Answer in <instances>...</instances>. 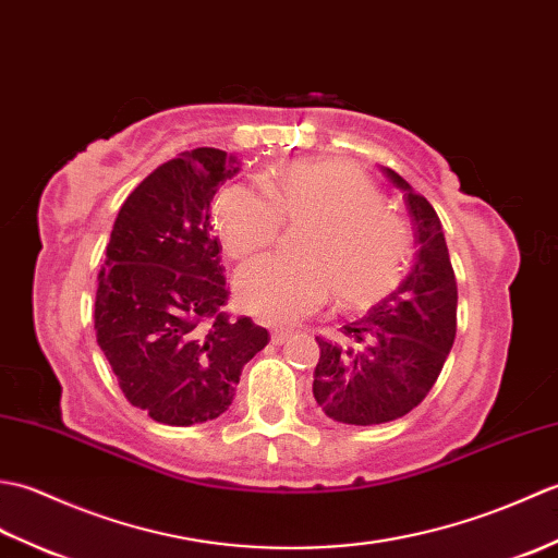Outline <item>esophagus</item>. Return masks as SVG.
<instances>
[{
    "label": "esophagus",
    "mask_w": 558,
    "mask_h": 558,
    "mask_svg": "<svg viewBox=\"0 0 558 558\" xmlns=\"http://www.w3.org/2000/svg\"><path fill=\"white\" fill-rule=\"evenodd\" d=\"M292 338V330H288V328H276L270 333V340H272V345H286V342Z\"/></svg>",
    "instance_id": "1"
}]
</instances>
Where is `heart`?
Here are the masks:
<instances>
[{"label": "heart", "instance_id": "1", "mask_svg": "<svg viewBox=\"0 0 558 558\" xmlns=\"http://www.w3.org/2000/svg\"><path fill=\"white\" fill-rule=\"evenodd\" d=\"M266 196L228 186L213 208L220 242L232 258H252L278 240L280 222L312 225L300 258H260L236 272L240 306L260 322L290 324L324 306L330 290L345 306L388 298L405 278L412 240L388 216L369 177L338 160H294L264 182Z\"/></svg>", "mask_w": 558, "mask_h": 558}]
</instances>
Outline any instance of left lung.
Listing matches in <instances>:
<instances>
[{
	"mask_svg": "<svg viewBox=\"0 0 558 558\" xmlns=\"http://www.w3.org/2000/svg\"><path fill=\"white\" fill-rule=\"evenodd\" d=\"M381 170L408 201L414 264L388 298L340 328L345 342L316 338L314 398L326 417L354 426L393 422L417 408L456 340L458 286L441 220L398 172Z\"/></svg>",
	"mask_w": 558,
	"mask_h": 558,
	"instance_id": "1",
	"label": "left lung"
}]
</instances>
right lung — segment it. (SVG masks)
<instances>
[{
    "mask_svg": "<svg viewBox=\"0 0 558 558\" xmlns=\"http://www.w3.org/2000/svg\"><path fill=\"white\" fill-rule=\"evenodd\" d=\"M242 170L218 148L162 162L126 196L98 276L96 338L134 408L192 426L232 405L268 330L222 312L228 286L210 201Z\"/></svg>",
    "mask_w": 558,
    "mask_h": 558,
    "instance_id": "add662e5",
    "label": "right lung"
}]
</instances>
